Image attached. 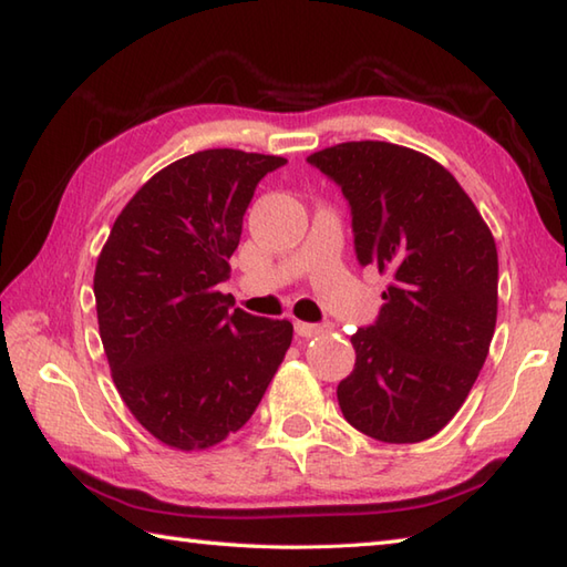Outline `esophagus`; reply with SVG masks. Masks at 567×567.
<instances>
[{
	"mask_svg": "<svg viewBox=\"0 0 567 567\" xmlns=\"http://www.w3.org/2000/svg\"><path fill=\"white\" fill-rule=\"evenodd\" d=\"M323 327H319V323H307V321H295V333L299 336V339H311V336L321 333Z\"/></svg>",
	"mask_w": 567,
	"mask_h": 567,
	"instance_id": "1",
	"label": "esophagus"
}]
</instances>
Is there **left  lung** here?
<instances>
[{"label": "left lung", "mask_w": 567, "mask_h": 567, "mask_svg": "<svg viewBox=\"0 0 567 567\" xmlns=\"http://www.w3.org/2000/svg\"><path fill=\"white\" fill-rule=\"evenodd\" d=\"M351 207L360 265L392 272L375 323L351 336L346 421L384 443H419L463 406L497 323V246L457 179L429 155L351 141L307 158Z\"/></svg>", "instance_id": "1"}]
</instances>
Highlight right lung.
Listing matches in <instances>:
<instances>
[{
    "label": "right lung",
    "mask_w": 567,
    "mask_h": 567,
    "mask_svg": "<svg viewBox=\"0 0 567 567\" xmlns=\"http://www.w3.org/2000/svg\"><path fill=\"white\" fill-rule=\"evenodd\" d=\"M277 155L212 148L155 173L94 270L100 336L118 394L155 439L202 451L256 412L292 343V323L231 309L219 285L244 214Z\"/></svg>",
    "instance_id": "right-lung-1"
}]
</instances>
